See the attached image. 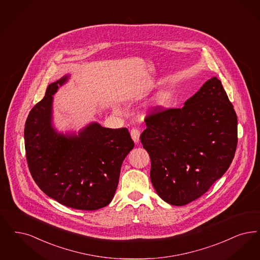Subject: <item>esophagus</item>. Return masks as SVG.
Segmentation results:
<instances>
[{"label": "esophagus", "instance_id": "obj_1", "mask_svg": "<svg viewBox=\"0 0 260 260\" xmlns=\"http://www.w3.org/2000/svg\"><path fill=\"white\" fill-rule=\"evenodd\" d=\"M131 135L133 140L135 141V143H137L139 141V136H140V131L136 127H134L131 129Z\"/></svg>", "mask_w": 260, "mask_h": 260}]
</instances>
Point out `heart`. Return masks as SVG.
I'll list each match as a JSON object with an SVG mask.
<instances>
[{
  "instance_id": "b5f03b06",
  "label": "heart",
  "mask_w": 260,
  "mask_h": 260,
  "mask_svg": "<svg viewBox=\"0 0 260 260\" xmlns=\"http://www.w3.org/2000/svg\"><path fill=\"white\" fill-rule=\"evenodd\" d=\"M167 94L166 93H159L157 96H156V104H166V102L167 101Z\"/></svg>"
}]
</instances>
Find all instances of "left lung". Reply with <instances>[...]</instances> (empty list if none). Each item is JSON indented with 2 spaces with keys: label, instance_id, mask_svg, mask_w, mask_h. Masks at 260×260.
Instances as JSON below:
<instances>
[{
  "label": "left lung",
  "instance_id": "1",
  "mask_svg": "<svg viewBox=\"0 0 260 260\" xmlns=\"http://www.w3.org/2000/svg\"><path fill=\"white\" fill-rule=\"evenodd\" d=\"M144 121L140 141L151 158V181L167 203L183 206L198 199L230 167L238 142L237 116L217 77L182 108L158 105Z\"/></svg>",
  "mask_w": 260,
  "mask_h": 260
}]
</instances>
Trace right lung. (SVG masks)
Instances as JSON below:
<instances>
[{
  "label": "right lung",
  "instance_id": "right-lung-1",
  "mask_svg": "<svg viewBox=\"0 0 260 260\" xmlns=\"http://www.w3.org/2000/svg\"><path fill=\"white\" fill-rule=\"evenodd\" d=\"M68 76L50 84L25 123L28 167L36 184L68 207L93 211L108 205L119 183L123 160L135 143L126 127L96 123L78 136L58 135L51 125L52 94Z\"/></svg>",
  "mask_w": 260,
  "mask_h": 260
}]
</instances>
